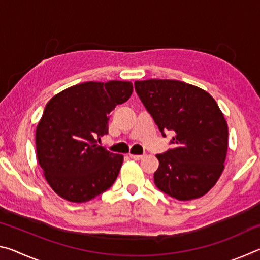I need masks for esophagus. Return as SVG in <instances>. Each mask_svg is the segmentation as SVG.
Here are the masks:
<instances>
[{
	"label": "esophagus",
	"mask_w": 260,
	"mask_h": 260,
	"mask_svg": "<svg viewBox=\"0 0 260 260\" xmlns=\"http://www.w3.org/2000/svg\"><path fill=\"white\" fill-rule=\"evenodd\" d=\"M129 157L132 158V159H134V160H140V159H142V158L144 157L143 155H129Z\"/></svg>",
	"instance_id": "esophagus-1"
}]
</instances>
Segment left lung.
<instances>
[{
  "mask_svg": "<svg viewBox=\"0 0 260 260\" xmlns=\"http://www.w3.org/2000/svg\"><path fill=\"white\" fill-rule=\"evenodd\" d=\"M134 86L162 136L174 133L173 149L156 155L155 184L179 201L204 196L221 175L227 155L228 127L217 102L183 81L150 79Z\"/></svg>",
  "mask_w": 260,
  "mask_h": 260,
  "instance_id": "obj_1",
  "label": "left lung"
}]
</instances>
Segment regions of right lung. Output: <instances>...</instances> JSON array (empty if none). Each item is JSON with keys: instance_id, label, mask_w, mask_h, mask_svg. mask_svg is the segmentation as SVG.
<instances>
[{"instance_id": "add662e5", "label": "right lung", "mask_w": 260, "mask_h": 260, "mask_svg": "<svg viewBox=\"0 0 260 260\" xmlns=\"http://www.w3.org/2000/svg\"><path fill=\"white\" fill-rule=\"evenodd\" d=\"M133 93L129 81H87L47 103L35 133L38 161L57 195L73 203L93 200L112 186L122 155L98 144L109 114Z\"/></svg>"}]
</instances>
